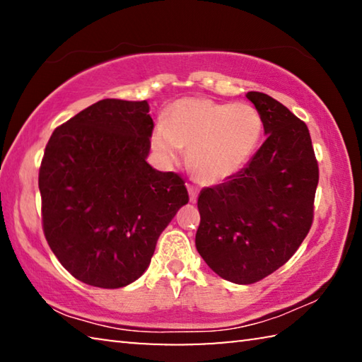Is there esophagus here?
I'll use <instances>...</instances> for the list:
<instances>
[{"mask_svg":"<svg viewBox=\"0 0 362 362\" xmlns=\"http://www.w3.org/2000/svg\"><path fill=\"white\" fill-rule=\"evenodd\" d=\"M187 188H188V194H189V201H192V203H196V199H198V193H199V189L196 188V187H193L192 183H188L187 185Z\"/></svg>","mask_w":362,"mask_h":362,"instance_id":"1","label":"esophagus"}]
</instances>
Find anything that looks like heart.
<instances>
[{"instance_id": "heart-1", "label": "heart", "mask_w": 362, "mask_h": 362, "mask_svg": "<svg viewBox=\"0 0 362 362\" xmlns=\"http://www.w3.org/2000/svg\"><path fill=\"white\" fill-rule=\"evenodd\" d=\"M262 134V116L249 103L187 97L168 110L164 126L151 134V145L166 163H177L182 148L188 150V166L196 179L217 185L246 166Z\"/></svg>"}]
</instances>
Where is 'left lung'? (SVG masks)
I'll return each mask as SVG.
<instances>
[{"label":"left lung","instance_id":"left-lung-1","mask_svg":"<svg viewBox=\"0 0 362 362\" xmlns=\"http://www.w3.org/2000/svg\"><path fill=\"white\" fill-rule=\"evenodd\" d=\"M267 140L246 168L201 189L196 249L214 273L252 284L296 254L313 222L320 170L303 121L283 103L250 90Z\"/></svg>","mask_w":362,"mask_h":362}]
</instances>
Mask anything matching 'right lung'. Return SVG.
<instances>
[{
	"label": "right lung",
	"mask_w": 362,
	"mask_h": 362,
	"mask_svg": "<svg viewBox=\"0 0 362 362\" xmlns=\"http://www.w3.org/2000/svg\"><path fill=\"white\" fill-rule=\"evenodd\" d=\"M146 100L105 99L52 132L40 169L42 228L65 269L118 289L148 268L156 241L188 203L185 182L153 169Z\"/></svg>",
	"instance_id": "1"
}]
</instances>
